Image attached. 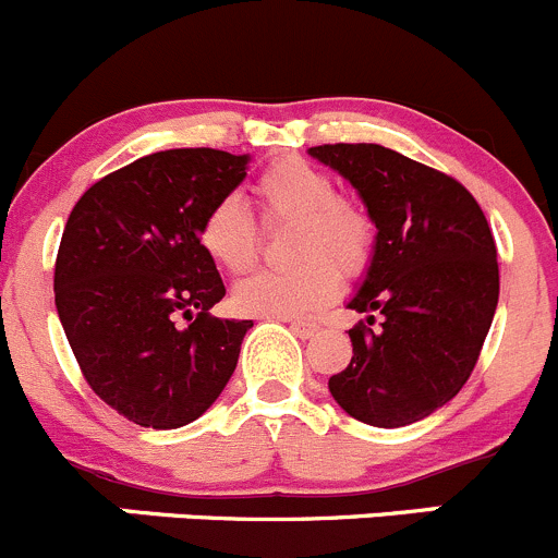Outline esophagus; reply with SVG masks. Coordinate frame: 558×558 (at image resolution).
Masks as SVG:
<instances>
[{"mask_svg":"<svg viewBox=\"0 0 558 558\" xmlns=\"http://www.w3.org/2000/svg\"><path fill=\"white\" fill-rule=\"evenodd\" d=\"M291 332L300 335V338H313V335L318 332V324L300 322V318H296V322H291Z\"/></svg>","mask_w":558,"mask_h":558,"instance_id":"esophagus-1","label":"esophagus"}]
</instances>
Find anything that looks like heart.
<instances>
[{
	"label": "heart",
	"mask_w": 558,
	"mask_h": 558,
	"mask_svg": "<svg viewBox=\"0 0 558 558\" xmlns=\"http://www.w3.org/2000/svg\"><path fill=\"white\" fill-rule=\"evenodd\" d=\"M253 193L264 220H291L286 253L294 262L247 275L234 286V307L245 316L296 318L329 305L340 272L356 280L371 269L376 223L354 198L335 193V180L302 158H283L258 174ZM198 240L207 256L229 272H242L258 256V226L236 196H223L204 213Z\"/></svg>",
	"instance_id": "b5f03b06"
}]
</instances>
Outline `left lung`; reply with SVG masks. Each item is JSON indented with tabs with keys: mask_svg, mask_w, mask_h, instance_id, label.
Returning a JSON list of instances; mask_svg holds the SVG:
<instances>
[{
	"mask_svg": "<svg viewBox=\"0 0 558 558\" xmlns=\"http://www.w3.org/2000/svg\"><path fill=\"white\" fill-rule=\"evenodd\" d=\"M311 155L360 191L378 229L349 302L367 318L349 329L354 356L329 392L360 423L411 425L450 403L477 365L499 302L494 234L461 182L395 149L322 144Z\"/></svg>",
	"mask_w": 558,
	"mask_h": 558,
	"instance_id": "left-lung-1",
	"label": "left lung"
}]
</instances>
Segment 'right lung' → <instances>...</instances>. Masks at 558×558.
I'll return each mask as SVG.
<instances>
[{
    "label": "right lung",
    "mask_w": 558,
    "mask_h": 558,
    "mask_svg": "<svg viewBox=\"0 0 558 558\" xmlns=\"http://www.w3.org/2000/svg\"><path fill=\"white\" fill-rule=\"evenodd\" d=\"M247 155L166 149L111 171L70 213L53 269L57 313L86 384L142 428L193 423L218 400L253 322L198 240L204 213L245 180ZM192 322L179 327V318Z\"/></svg>",
    "instance_id": "obj_1"
}]
</instances>
